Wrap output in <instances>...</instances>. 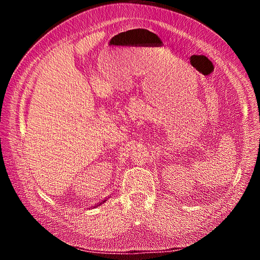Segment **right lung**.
<instances>
[{"label": "right lung", "instance_id": "1", "mask_svg": "<svg viewBox=\"0 0 260 260\" xmlns=\"http://www.w3.org/2000/svg\"><path fill=\"white\" fill-rule=\"evenodd\" d=\"M104 202H106V200H105V201H104ZM100 204H102V203H100Z\"/></svg>", "mask_w": 260, "mask_h": 260}]
</instances>
